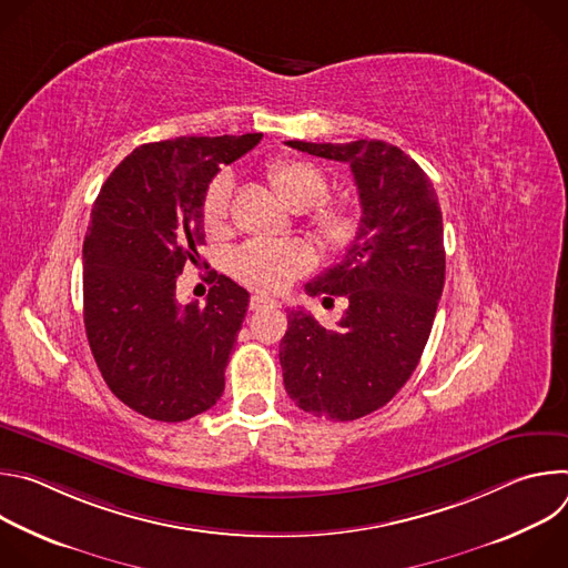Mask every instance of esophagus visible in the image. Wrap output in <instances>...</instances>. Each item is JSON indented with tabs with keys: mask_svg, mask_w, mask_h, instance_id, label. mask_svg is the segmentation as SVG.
Segmentation results:
<instances>
[{
	"mask_svg": "<svg viewBox=\"0 0 568 568\" xmlns=\"http://www.w3.org/2000/svg\"><path fill=\"white\" fill-rule=\"evenodd\" d=\"M267 307H278V301L267 298V296H252L250 298V310L258 312V310H267Z\"/></svg>",
	"mask_w": 568,
	"mask_h": 568,
	"instance_id": "obj_1",
	"label": "esophagus"
}]
</instances>
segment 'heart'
Here are the masks:
<instances>
[{
	"instance_id": "b5f03b06",
	"label": "heart",
	"mask_w": 568,
	"mask_h": 568,
	"mask_svg": "<svg viewBox=\"0 0 568 568\" xmlns=\"http://www.w3.org/2000/svg\"><path fill=\"white\" fill-rule=\"evenodd\" d=\"M267 180L276 195L294 211H305L310 205V224L326 242H344L355 229V215L346 202L318 199L326 195L328 180L316 166L298 159H281L267 169ZM231 175H215L202 200V220L206 229L215 231L229 217L231 200ZM310 252L301 242H272L252 240L233 252L231 272L233 276L258 292H283L301 274L310 270Z\"/></svg>"
}]
</instances>
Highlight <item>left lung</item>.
Listing matches in <instances>:
<instances>
[{"label": "left lung", "instance_id": "1", "mask_svg": "<svg viewBox=\"0 0 568 568\" xmlns=\"http://www.w3.org/2000/svg\"><path fill=\"white\" fill-rule=\"evenodd\" d=\"M351 164L362 217L342 263L305 285L348 298L335 331L305 310L287 316L281 366L296 407L326 420L364 418L407 384L427 346L445 285L443 213L427 173L397 145L285 141Z\"/></svg>", "mask_w": 568, "mask_h": 568}]
</instances>
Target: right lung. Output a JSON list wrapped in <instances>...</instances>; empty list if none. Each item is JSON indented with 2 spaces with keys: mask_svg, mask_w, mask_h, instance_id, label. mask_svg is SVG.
Segmentation results:
<instances>
[{
  "mask_svg": "<svg viewBox=\"0 0 568 568\" xmlns=\"http://www.w3.org/2000/svg\"><path fill=\"white\" fill-rule=\"evenodd\" d=\"M261 139L256 132L139 145L94 202L83 245L88 342L110 390L150 420L184 423L224 390L250 292L217 274L206 305H182L175 290L204 245L209 182Z\"/></svg>",
  "mask_w": 568,
  "mask_h": 568,
  "instance_id": "1",
  "label": "right lung"
}]
</instances>
